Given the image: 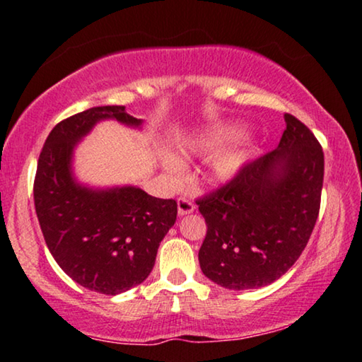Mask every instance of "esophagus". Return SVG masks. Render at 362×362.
Wrapping results in <instances>:
<instances>
[{
    "label": "esophagus",
    "mask_w": 362,
    "mask_h": 362,
    "mask_svg": "<svg viewBox=\"0 0 362 362\" xmlns=\"http://www.w3.org/2000/svg\"><path fill=\"white\" fill-rule=\"evenodd\" d=\"M192 211H194V202H192L189 197L185 196L177 199V214L186 216V214H191Z\"/></svg>",
    "instance_id": "esophagus-1"
}]
</instances>
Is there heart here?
Returning <instances> with one entry per match:
<instances>
[{
  "label": "heart",
  "mask_w": 362,
  "mask_h": 362,
  "mask_svg": "<svg viewBox=\"0 0 362 362\" xmlns=\"http://www.w3.org/2000/svg\"><path fill=\"white\" fill-rule=\"evenodd\" d=\"M240 132V125L235 122L222 123L219 127H211L199 130L194 135L189 136L181 145V153L186 156H206L221 146L222 143L229 140ZM250 160V146L245 140H237L232 145L226 146L217 155L212 156V160L207 165L206 180L214 182V185H226L235 180L244 170L247 163ZM161 165L166 173L171 176H181L185 173L182 163L170 153H165L161 156Z\"/></svg>",
  "instance_id": "1"
}]
</instances>
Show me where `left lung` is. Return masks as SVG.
I'll return each instance as SVG.
<instances>
[{
  "mask_svg": "<svg viewBox=\"0 0 362 362\" xmlns=\"http://www.w3.org/2000/svg\"><path fill=\"white\" fill-rule=\"evenodd\" d=\"M279 146L197 201L207 234L202 274L229 290L274 284L298 260L318 219L325 156L298 118L285 113Z\"/></svg>",
  "mask_w": 362,
  "mask_h": 362,
  "instance_id": "8db88e82",
  "label": "left lung"
}]
</instances>
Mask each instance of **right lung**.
<instances>
[{
    "mask_svg": "<svg viewBox=\"0 0 362 362\" xmlns=\"http://www.w3.org/2000/svg\"><path fill=\"white\" fill-rule=\"evenodd\" d=\"M141 130L125 107H92L57 123L37 161L34 206L44 240L59 267L78 285L118 295L140 285L155 265L177 204L138 186L93 187L74 175V153L98 122Z\"/></svg>",
    "mask_w": 362,
    "mask_h": 362,
    "instance_id": "right-lung-1",
    "label": "right lung"
}]
</instances>
